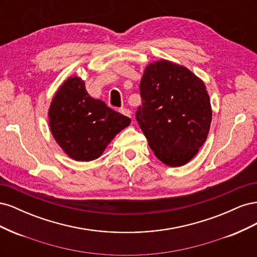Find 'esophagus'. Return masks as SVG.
I'll list each match as a JSON object with an SVG mask.
<instances>
[{"mask_svg":"<svg viewBox=\"0 0 257 257\" xmlns=\"http://www.w3.org/2000/svg\"><path fill=\"white\" fill-rule=\"evenodd\" d=\"M119 111L123 114V115H126L128 116V118H131V111L128 109H126V108H120Z\"/></svg>","mask_w":257,"mask_h":257,"instance_id":"34e87169","label":"esophagus"}]
</instances>
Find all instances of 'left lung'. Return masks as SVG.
Instances as JSON below:
<instances>
[{
  "label": "left lung",
  "instance_id": "left-lung-1",
  "mask_svg": "<svg viewBox=\"0 0 257 257\" xmlns=\"http://www.w3.org/2000/svg\"><path fill=\"white\" fill-rule=\"evenodd\" d=\"M136 120L155 157L168 166L191 161L206 142L212 119L203 80L167 60L150 63L139 85Z\"/></svg>",
  "mask_w": 257,
  "mask_h": 257
}]
</instances>
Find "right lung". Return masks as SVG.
<instances>
[{
  "mask_svg": "<svg viewBox=\"0 0 257 257\" xmlns=\"http://www.w3.org/2000/svg\"><path fill=\"white\" fill-rule=\"evenodd\" d=\"M52 136L69 158L89 162L99 158L107 145L131 119L91 97L79 77H68L49 108Z\"/></svg>",
  "mask_w": 257,
  "mask_h": 257,
  "instance_id": "obj_1",
  "label": "right lung"
}]
</instances>
